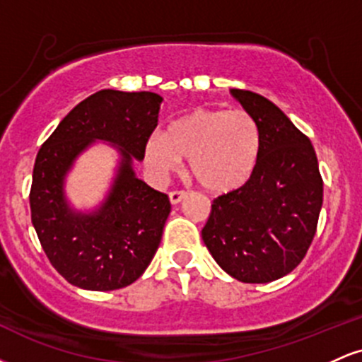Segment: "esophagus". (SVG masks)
<instances>
[{"label": "esophagus", "mask_w": 362, "mask_h": 362, "mask_svg": "<svg viewBox=\"0 0 362 362\" xmlns=\"http://www.w3.org/2000/svg\"><path fill=\"white\" fill-rule=\"evenodd\" d=\"M185 197H187V192H184V190H173V192H170V194H168L170 202H172L173 206L178 204V202L184 201Z\"/></svg>", "instance_id": "obj_1"}]
</instances>
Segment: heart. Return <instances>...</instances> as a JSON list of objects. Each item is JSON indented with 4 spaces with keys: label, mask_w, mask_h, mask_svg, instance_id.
Here are the masks:
<instances>
[{
    "label": "heart",
    "mask_w": 362,
    "mask_h": 362,
    "mask_svg": "<svg viewBox=\"0 0 362 362\" xmlns=\"http://www.w3.org/2000/svg\"><path fill=\"white\" fill-rule=\"evenodd\" d=\"M262 151L257 120L245 110L194 109L153 132L144 144L151 173L165 178L189 160L190 175L214 194L242 189L255 173Z\"/></svg>",
    "instance_id": "1"
}]
</instances>
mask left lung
Returning a JSON list of instances; mask_svg holds the SVG:
<instances>
[{
    "label": "left lung",
    "instance_id": "obj_1",
    "mask_svg": "<svg viewBox=\"0 0 362 362\" xmlns=\"http://www.w3.org/2000/svg\"><path fill=\"white\" fill-rule=\"evenodd\" d=\"M231 95L259 124L260 160L248 184L213 202L202 240L224 272L265 284L298 267L308 252L323 182L311 141L276 103L247 90Z\"/></svg>",
    "mask_w": 362,
    "mask_h": 362
}]
</instances>
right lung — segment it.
I'll list each match as a JSON object with an SVG mask.
<instances>
[{"label":"right lung","mask_w":362,"mask_h":362,"mask_svg":"<svg viewBox=\"0 0 362 362\" xmlns=\"http://www.w3.org/2000/svg\"><path fill=\"white\" fill-rule=\"evenodd\" d=\"M161 102L151 91H97L61 120L37 153L32 224L52 267L76 288H126L143 276L160 247L170 201L138 178L134 161H143ZM97 142L114 147L118 163L103 201L80 210L69 201L65 182Z\"/></svg>","instance_id":"add662e5"}]
</instances>
